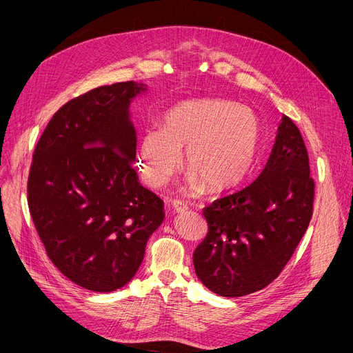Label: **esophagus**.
Segmentation results:
<instances>
[{
    "label": "esophagus",
    "mask_w": 353,
    "mask_h": 353,
    "mask_svg": "<svg viewBox=\"0 0 353 353\" xmlns=\"http://www.w3.org/2000/svg\"><path fill=\"white\" fill-rule=\"evenodd\" d=\"M172 209H173L174 213H184V212L189 210V206H188V203L180 201V200H174L172 203Z\"/></svg>",
    "instance_id": "1"
}]
</instances>
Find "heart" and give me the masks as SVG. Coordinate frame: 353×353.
<instances>
[{
  "label": "heart",
  "mask_w": 353,
  "mask_h": 353,
  "mask_svg": "<svg viewBox=\"0 0 353 353\" xmlns=\"http://www.w3.org/2000/svg\"><path fill=\"white\" fill-rule=\"evenodd\" d=\"M257 145L259 123L250 108L225 100H196L167 111L163 128L144 132L137 161L144 181L159 189L180 170L181 152H186L184 186L217 193L248 176Z\"/></svg>",
  "instance_id": "b5f03b06"
}]
</instances>
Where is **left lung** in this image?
<instances>
[{
	"label": "left lung",
	"instance_id": "left-lung-1",
	"mask_svg": "<svg viewBox=\"0 0 353 353\" xmlns=\"http://www.w3.org/2000/svg\"><path fill=\"white\" fill-rule=\"evenodd\" d=\"M313 196L302 134L282 116L259 177L203 210L209 233L193 254L201 283L225 298L246 296L272 283L309 226Z\"/></svg>",
	"mask_w": 353,
	"mask_h": 353
}]
</instances>
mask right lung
<instances>
[{
    "mask_svg": "<svg viewBox=\"0 0 353 353\" xmlns=\"http://www.w3.org/2000/svg\"><path fill=\"white\" fill-rule=\"evenodd\" d=\"M145 84L103 85L52 116L35 147L28 208L51 262L76 285L113 292L133 279L164 203L143 188L130 114Z\"/></svg>",
    "mask_w": 353,
    "mask_h": 353,
    "instance_id": "1",
    "label": "right lung"
}]
</instances>
